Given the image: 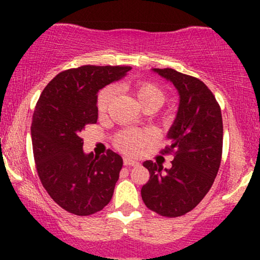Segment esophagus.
I'll use <instances>...</instances> for the list:
<instances>
[{
	"instance_id": "1",
	"label": "esophagus",
	"mask_w": 260,
	"mask_h": 260,
	"mask_svg": "<svg viewBox=\"0 0 260 260\" xmlns=\"http://www.w3.org/2000/svg\"><path fill=\"white\" fill-rule=\"evenodd\" d=\"M123 164H124V166H136V165H138V162H137V161L129 159V157H124Z\"/></svg>"
}]
</instances>
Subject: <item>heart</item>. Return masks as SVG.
<instances>
[{"label":"heart","mask_w":260,"mask_h":260,"mask_svg":"<svg viewBox=\"0 0 260 260\" xmlns=\"http://www.w3.org/2000/svg\"><path fill=\"white\" fill-rule=\"evenodd\" d=\"M132 91L134 96L137 98L138 103L145 110H156L165 103L166 95L162 89L159 88L156 84L150 82H138L132 86ZM116 95L115 86H106L99 92L98 96L96 106L98 111L100 113H105L111 105L113 98ZM155 138L154 133L151 131H123L116 137L115 144L118 150L127 155H139L148 147Z\"/></svg>","instance_id":"obj_1"}]
</instances>
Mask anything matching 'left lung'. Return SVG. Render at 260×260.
Segmentation results:
<instances>
[{
	"mask_svg": "<svg viewBox=\"0 0 260 260\" xmlns=\"http://www.w3.org/2000/svg\"><path fill=\"white\" fill-rule=\"evenodd\" d=\"M180 95L176 118L162 154L174 153L171 169L151 160L143 166L150 178L142 187L144 204L161 216L177 217L194 209L215 180L222 154V116L214 94L202 80L172 68H153Z\"/></svg>",
	"mask_w": 260,
	"mask_h": 260,
	"instance_id": "8db88e82",
	"label": "left lung"
}]
</instances>
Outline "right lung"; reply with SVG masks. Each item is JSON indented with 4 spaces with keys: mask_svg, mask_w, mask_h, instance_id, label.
<instances>
[{
    "mask_svg": "<svg viewBox=\"0 0 260 260\" xmlns=\"http://www.w3.org/2000/svg\"><path fill=\"white\" fill-rule=\"evenodd\" d=\"M128 66H82L63 71L39 98L31 142L39 178L49 196L68 213L86 216L111 201L123 160L107 150L94 156L83 150L80 133L98 121V92L121 79Z\"/></svg>",
    "mask_w": 260,
    "mask_h": 260,
    "instance_id": "add662e5",
    "label": "right lung"
}]
</instances>
